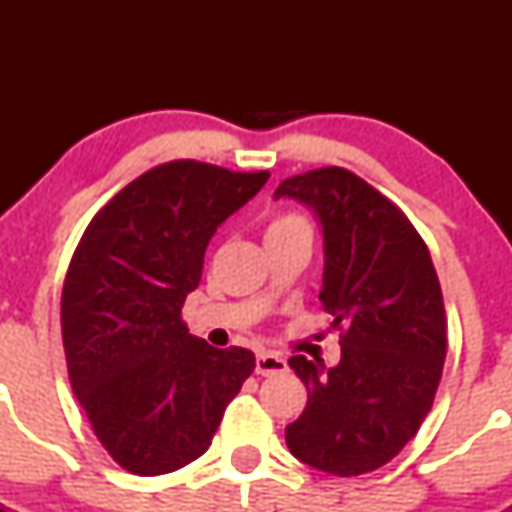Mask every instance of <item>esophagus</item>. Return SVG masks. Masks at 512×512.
Instances as JSON below:
<instances>
[{
	"label": "esophagus",
	"mask_w": 512,
	"mask_h": 512,
	"mask_svg": "<svg viewBox=\"0 0 512 512\" xmlns=\"http://www.w3.org/2000/svg\"><path fill=\"white\" fill-rule=\"evenodd\" d=\"M255 371L260 376H275V374H285L287 371V361L282 359L280 354H272V352H262L257 354V364Z\"/></svg>",
	"instance_id": "obj_1"
}]
</instances>
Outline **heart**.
<instances>
[{
	"instance_id": "1",
	"label": "heart",
	"mask_w": 512,
	"mask_h": 512,
	"mask_svg": "<svg viewBox=\"0 0 512 512\" xmlns=\"http://www.w3.org/2000/svg\"><path fill=\"white\" fill-rule=\"evenodd\" d=\"M309 230V223L297 213H280L267 223V237H282L292 235V232Z\"/></svg>"
}]
</instances>
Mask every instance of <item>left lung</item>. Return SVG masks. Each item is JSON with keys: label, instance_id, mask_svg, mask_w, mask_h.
Wrapping results in <instances>:
<instances>
[{"label": "left lung", "instance_id": "obj_1", "mask_svg": "<svg viewBox=\"0 0 512 512\" xmlns=\"http://www.w3.org/2000/svg\"><path fill=\"white\" fill-rule=\"evenodd\" d=\"M275 198L309 205L324 227L319 302L342 344L332 369L289 359L307 406L285 428L287 446L332 476L376 471L416 436L443 374L446 309L431 255L404 210L347 168L292 175Z\"/></svg>", "mask_w": 512, "mask_h": 512}]
</instances>
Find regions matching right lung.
Here are the masks:
<instances>
[{
  "mask_svg": "<svg viewBox=\"0 0 512 512\" xmlns=\"http://www.w3.org/2000/svg\"><path fill=\"white\" fill-rule=\"evenodd\" d=\"M270 173L170 160L94 215L61 292L71 389L108 456L136 476L203 456L255 354L215 349L180 317L205 247Z\"/></svg>",
  "mask_w": 512,
  "mask_h": 512,
  "instance_id": "obj_1",
  "label": "right lung"
}]
</instances>
